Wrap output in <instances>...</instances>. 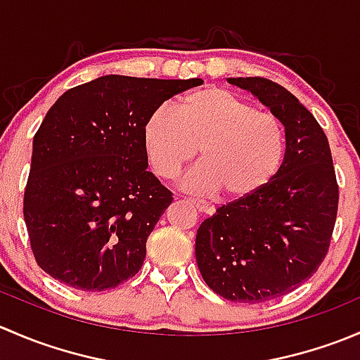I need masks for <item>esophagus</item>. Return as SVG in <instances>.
<instances>
[{
	"label": "esophagus",
	"mask_w": 360,
	"mask_h": 360,
	"mask_svg": "<svg viewBox=\"0 0 360 360\" xmlns=\"http://www.w3.org/2000/svg\"><path fill=\"white\" fill-rule=\"evenodd\" d=\"M190 203L198 210V212H202V214H212L214 212L212 207L207 205V203H203L200 200H190Z\"/></svg>",
	"instance_id": "esophagus-1"
}]
</instances>
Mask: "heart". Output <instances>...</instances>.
I'll use <instances>...</instances> for the list:
<instances>
[{
  "label": "heart",
  "instance_id": "b5f03b06",
  "mask_svg": "<svg viewBox=\"0 0 360 360\" xmlns=\"http://www.w3.org/2000/svg\"><path fill=\"white\" fill-rule=\"evenodd\" d=\"M284 146V127L274 112L219 86L184 94L176 115L158 108L143 125V150L158 179H176L200 150L203 163L188 174L184 190L221 191L226 202L259 193L281 169Z\"/></svg>",
  "mask_w": 360,
  "mask_h": 360
}]
</instances>
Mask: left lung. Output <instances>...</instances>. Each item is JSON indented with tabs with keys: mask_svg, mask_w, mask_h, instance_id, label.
I'll return each instance as SVG.
<instances>
[{
	"mask_svg": "<svg viewBox=\"0 0 360 360\" xmlns=\"http://www.w3.org/2000/svg\"><path fill=\"white\" fill-rule=\"evenodd\" d=\"M228 82L250 90L281 120L284 162L259 193L221 205L203 221L195 256L214 292L230 301L263 303L294 291L321 266L340 191L328 137L289 90L259 76Z\"/></svg>",
	"mask_w": 360,
	"mask_h": 360,
	"instance_id": "1",
	"label": "left lung"
}]
</instances>
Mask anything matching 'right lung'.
<instances>
[{
    "instance_id": "right-lung-1",
    "label": "right lung",
    "mask_w": 360,
    "mask_h": 360,
    "mask_svg": "<svg viewBox=\"0 0 360 360\" xmlns=\"http://www.w3.org/2000/svg\"><path fill=\"white\" fill-rule=\"evenodd\" d=\"M203 79L101 76L69 89L32 141L24 219L50 277L101 292L129 281L172 193L146 170L143 125L163 101Z\"/></svg>"
}]
</instances>
